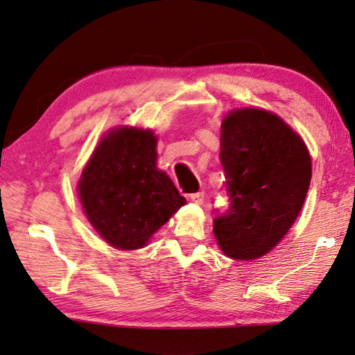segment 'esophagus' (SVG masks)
<instances>
[{"label": "esophagus", "mask_w": 355, "mask_h": 355, "mask_svg": "<svg viewBox=\"0 0 355 355\" xmlns=\"http://www.w3.org/2000/svg\"><path fill=\"white\" fill-rule=\"evenodd\" d=\"M190 200L193 202V204H196V205H200L202 202H204V198H205V194H204V191H198V193H191L190 196Z\"/></svg>", "instance_id": "obj_1"}]
</instances>
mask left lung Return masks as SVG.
Masks as SVG:
<instances>
[{
	"instance_id": "8db88e82",
	"label": "left lung",
	"mask_w": 355,
	"mask_h": 355,
	"mask_svg": "<svg viewBox=\"0 0 355 355\" xmlns=\"http://www.w3.org/2000/svg\"><path fill=\"white\" fill-rule=\"evenodd\" d=\"M220 161L230 208L213 220L216 241L231 259H259L297 219L313 173L309 151L277 114L239 108L222 121Z\"/></svg>"
}]
</instances>
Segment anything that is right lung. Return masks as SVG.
Returning <instances> with one entry per match:
<instances>
[{
	"label": "right lung",
	"mask_w": 355,
	"mask_h": 355,
	"mask_svg": "<svg viewBox=\"0 0 355 355\" xmlns=\"http://www.w3.org/2000/svg\"><path fill=\"white\" fill-rule=\"evenodd\" d=\"M156 144L151 130L114 128L101 139L78 182L87 219L118 250L146 247L187 202L157 170Z\"/></svg>",
	"instance_id": "right-lung-1"
}]
</instances>
